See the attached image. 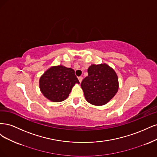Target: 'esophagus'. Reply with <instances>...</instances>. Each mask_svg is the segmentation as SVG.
Segmentation results:
<instances>
[{
  "instance_id": "1",
  "label": "esophagus",
  "mask_w": 157,
  "mask_h": 157,
  "mask_svg": "<svg viewBox=\"0 0 157 157\" xmlns=\"http://www.w3.org/2000/svg\"><path fill=\"white\" fill-rule=\"evenodd\" d=\"M78 79H79V83H81L82 82V80H83V78L82 77H78Z\"/></svg>"
}]
</instances>
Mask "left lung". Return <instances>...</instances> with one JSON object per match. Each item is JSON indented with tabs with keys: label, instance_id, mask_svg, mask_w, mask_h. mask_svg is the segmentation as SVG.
Segmentation results:
<instances>
[{
	"label": "left lung",
	"instance_id": "8db88e82",
	"mask_svg": "<svg viewBox=\"0 0 157 157\" xmlns=\"http://www.w3.org/2000/svg\"><path fill=\"white\" fill-rule=\"evenodd\" d=\"M88 76L81 83L86 100L100 106L112 100L119 89V80L115 70L107 64H93L89 67Z\"/></svg>",
	"mask_w": 157,
	"mask_h": 157
}]
</instances>
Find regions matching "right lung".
Instances as JSON below:
<instances>
[{"mask_svg": "<svg viewBox=\"0 0 157 157\" xmlns=\"http://www.w3.org/2000/svg\"><path fill=\"white\" fill-rule=\"evenodd\" d=\"M79 83L74 70L63 65L53 66L40 78V91L53 102H62L68 98L74 86Z\"/></svg>", "mask_w": 157, "mask_h": 157, "instance_id": "obj_1", "label": "right lung"}]
</instances>
